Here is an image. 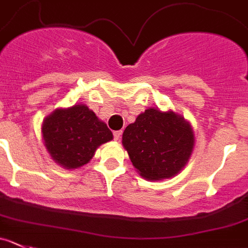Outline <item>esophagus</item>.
I'll list each match as a JSON object with an SVG mask.
<instances>
[{
  "label": "esophagus",
  "instance_id": "obj_1",
  "mask_svg": "<svg viewBox=\"0 0 248 248\" xmlns=\"http://www.w3.org/2000/svg\"><path fill=\"white\" fill-rule=\"evenodd\" d=\"M121 135H122V131L113 132V140H120V138H121Z\"/></svg>",
  "mask_w": 248,
  "mask_h": 248
}]
</instances>
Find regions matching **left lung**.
Here are the masks:
<instances>
[{"label":"left lung","mask_w":248,"mask_h":248,"mask_svg":"<svg viewBox=\"0 0 248 248\" xmlns=\"http://www.w3.org/2000/svg\"><path fill=\"white\" fill-rule=\"evenodd\" d=\"M122 145L143 179L161 181L176 176L188 163L194 133L179 113L149 108L126 127Z\"/></svg>","instance_id":"1"}]
</instances>
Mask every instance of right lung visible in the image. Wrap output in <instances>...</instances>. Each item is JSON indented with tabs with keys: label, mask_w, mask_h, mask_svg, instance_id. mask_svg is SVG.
Wrapping results in <instances>:
<instances>
[{
	"label": "right lung",
	"mask_w": 248,
	"mask_h": 248,
	"mask_svg": "<svg viewBox=\"0 0 248 248\" xmlns=\"http://www.w3.org/2000/svg\"><path fill=\"white\" fill-rule=\"evenodd\" d=\"M44 144L51 159L67 170L89 163L96 149L112 140V132L84 104L57 108L41 124Z\"/></svg>",
	"instance_id": "obj_1"
}]
</instances>
